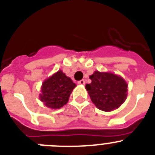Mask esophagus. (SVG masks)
<instances>
[{
  "instance_id": "obj_1",
  "label": "esophagus",
  "mask_w": 155,
  "mask_h": 155,
  "mask_svg": "<svg viewBox=\"0 0 155 155\" xmlns=\"http://www.w3.org/2000/svg\"><path fill=\"white\" fill-rule=\"evenodd\" d=\"M78 84H81V85H84V84H85V81H84V80H81V81H79L78 82Z\"/></svg>"
}]
</instances>
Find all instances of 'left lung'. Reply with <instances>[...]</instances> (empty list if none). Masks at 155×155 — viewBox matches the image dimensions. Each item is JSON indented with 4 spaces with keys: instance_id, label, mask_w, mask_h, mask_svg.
I'll return each instance as SVG.
<instances>
[{
    "instance_id": "obj_1",
    "label": "left lung",
    "mask_w": 155,
    "mask_h": 155,
    "mask_svg": "<svg viewBox=\"0 0 155 155\" xmlns=\"http://www.w3.org/2000/svg\"><path fill=\"white\" fill-rule=\"evenodd\" d=\"M91 84H86L91 100L100 110L110 112L120 107L127 94L124 79L112 73L95 71L90 76Z\"/></svg>"
}]
</instances>
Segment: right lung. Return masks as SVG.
Instances as JSON below:
<instances>
[{
    "label": "right lung",
    "mask_w": 155,
    "mask_h": 155,
    "mask_svg": "<svg viewBox=\"0 0 155 155\" xmlns=\"http://www.w3.org/2000/svg\"><path fill=\"white\" fill-rule=\"evenodd\" d=\"M76 84L61 71L45 81L42 86L40 100L51 109H59L67 104Z\"/></svg>",
    "instance_id": "obj_1"
}]
</instances>
